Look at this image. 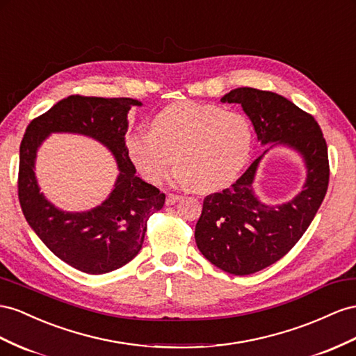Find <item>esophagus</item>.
<instances>
[{"mask_svg":"<svg viewBox=\"0 0 356 356\" xmlns=\"http://www.w3.org/2000/svg\"><path fill=\"white\" fill-rule=\"evenodd\" d=\"M179 199H181V196L174 195V193H169V195H168V197H166V205H168V207H170V205H175Z\"/></svg>","mask_w":356,"mask_h":356,"instance_id":"esophagus-1","label":"esophagus"}]
</instances>
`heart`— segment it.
Listing matches in <instances>:
<instances>
[{"label":"heart","instance_id":"heart-1","mask_svg":"<svg viewBox=\"0 0 356 356\" xmlns=\"http://www.w3.org/2000/svg\"><path fill=\"white\" fill-rule=\"evenodd\" d=\"M149 127L129 133L126 149L151 184L165 179L175 161L179 184L197 191L222 188L241 172L252 152L248 120L214 104L172 103L152 117Z\"/></svg>","mask_w":356,"mask_h":356}]
</instances>
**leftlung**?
<instances>
[{"label":"left lung","instance_id":"1","mask_svg":"<svg viewBox=\"0 0 356 356\" xmlns=\"http://www.w3.org/2000/svg\"><path fill=\"white\" fill-rule=\"evenodd\" d=\"M239 103L252 120L257 139L286 143L307 165L304 190L280 207H268L253 195L257 157L232 186L208 195L196 223L197 248L225 273L248 275L275 264L300 241L328 190V148L313 115L271 91L236 88L222 97Z\"/></svg>","mask_w":356,"mask_h":356}]
</instances>
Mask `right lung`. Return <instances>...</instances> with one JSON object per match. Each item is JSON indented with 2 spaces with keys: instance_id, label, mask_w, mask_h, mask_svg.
<instances>
[{
  "instance_id": "right-lung-1",
  "label": "right lung",
  "mask_w": 356,
  "mask_h": 356,
  "mask_svg": "<svg viewBox=\"0 0 356 356\" xmlns=\"http://www.w3.org/2000/svg\"><path fill=\"white\" fill-rule=\"evenodd\" d=\"M140 102L74 94L28 124L19 149L17 196L28 225L51 252L86 274H106L129 264L142 248L151 214L165 205V193L136 177L127 154V113ZM52 131H72L104 143L119 161L111 196L88 213H63L40 193L33 177L35 151Z\"/></svg>"
}]
</instances>
